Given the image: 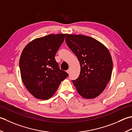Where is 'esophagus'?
Wrapping results in <instances>:
<instances>
[{"instance_id": "34e87169", "label": "esophagus", "mask_w": 132, "mask_h": 132, "mask_svg": "<svg viewBox=\"0 0 132 132\" xmlns=\"http://www.w3.org/2000/svg\"><path fill=\"white\" fill-rule=\"evenodd\" d=\"M70 72H71V69H68L67 71V73H68V74L70 73Z\"/></svg>"}]
</instances>
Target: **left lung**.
Returning a JSON list of instances; mask_svg holds the SVG:
<instances>
[{
    "label": "left lung",
    "instance_id": "1",
    "mask_svg": "<svg viewBox=\"0 0 132 132\" xmlns=\"http://www.w3.org/2000/svg\"><path fill=\"white\" fill-rule=\"evenodd\" d=\"M65 42L80 64L79 77L72 81L77 91L85 98L96 97L111 77L113 62L108 50L97 40L81 35L66 34Z\"/></svg>",
    "mask_w": 132,
    "mask_h": 132
}]
</instances>
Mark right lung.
<instances>
[{"label":"right lung","mask_w":132,"mask_h":132,"mask_svg":"<svg viewBox=\"0 0 132 132\" xmlns=\"http://www.w3.org/2000/svg\"><path fill=\"white\" fill-rule=\"evenodd\" d=\"M65 34H50L32 40L21 53L19 67L22 81L36 98H50L68 74L60 69L55 56Z\"/></svg>","instance_id":"add662e5"}]
</instances>
